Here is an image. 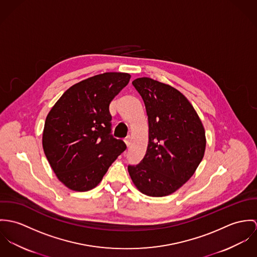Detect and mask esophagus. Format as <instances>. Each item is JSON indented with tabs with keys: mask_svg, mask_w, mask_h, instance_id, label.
<instances>
[{
	"mask_svg": "<svg viewBox=\"0 0 257 257\" xmlns=\"http://www.w3.org/2000/svg\"><path fill=\"white\" fill-rule=\"evenodd\" d=\"M124 142L126 144V146L128 147V146L130 145V137H129V136H128V137H126V139L124 140Z\"/></svg>",
	"mask_w": 257,
	"mask_h": 257,
	"instance_id": "esophagus-1",
	"label": "esophagus"
}]
</instances>
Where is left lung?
Wrapping results in <instances>:
<instances>
[{
  "label": "left lung",
  "instance_id": "8db88e82",
  "mask_svg": "<svg viewBox=\"0 0 257 257\" xmlns=\"http://www.w3.org/2000/svg\"><path fill=\"white\" fill-rule=\"evenodd\" d=\"M132 85L145 103L149 143L140 164L128 166V171L143 194L167 196L198 168L205 153V130L192 104L176 88L150 78L136 79Z\"/></svg>",
  "mask_w": 257,
  "mask_h": 257
}]
</instances>
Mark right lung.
I'll return each mask as SVG.
<instances>
[{"label":"right lung","instance_id":"obj_1","mask_svg":"<svg viewBox=\"0 0 257 257\" xmlns=\"http://www.w3.org/2000/svg\"><path fill=\"white\" fill-rule=\"evenodd\" d=\"M127 73H103L68 88L46 117L42 146L58 179L75 191L94 188L126 150L111 135L109 104Z\"/></svg>","mask_w":257,"mask_h":257}]
</instances>
